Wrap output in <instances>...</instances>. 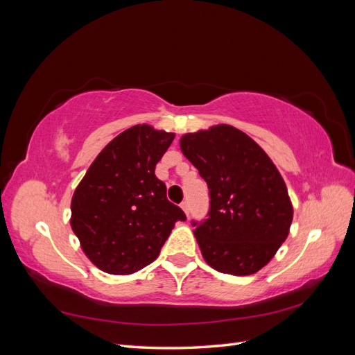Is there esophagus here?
I'll return each instance as SVG.
<instances>
[{"mask_svg":"<svg viewBox=\"0 0 355 355\" xmlns=\"http://www.w3.org/2000/svg\"><path fill=\"white\" fill-rule=\"evenodd\" d=\"M181 209H183V211L186 213V215H189V202L187 201L181 202Z\"/></svg>","mask_w":355,"mask_h":355,"instance_id":"34e87169","label":"esophagus"}]
</instances>
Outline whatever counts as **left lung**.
I'll use <instances>...</instances> for the list:
<instances>
[{
    "instance_id": "obj_1",
    "label": "left lung",
    "mask_w": 355,
    "mask_h": 355,
    "mask_svg": "<svg viewBox=\"0 0 355 355\" xmlns=\"http://www.w3.org/2000/svg\"><path fill=\"white\" fill-rule=\"evenodd\" d=\"M184 157L210 191L209 219L193 230L202 257L222 274L251 275L274 259L289 236L293 205L263 148L227 123L186 133Z\"/></svg>"
}]
</instances>
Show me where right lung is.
I'll use <instances>...</instances> for the list:
<instances>
[{
	"instance_id": "obj_1",
	"label": "right lung",
	"mask_w": 355,
	"mask_h": 355,
	"mask_svg": "<svg viewBox=\"0 0 355 355\" xmlns=\"http://www.w3.org/2000/svg\"><path fill=\"white\" fill-rule=\"evenodd\" d=\"M175 133L137 123L107 144L81 178L71 201V228L86 257L103 272L130 275L159 257L177 220L155 177Z\"/></svg>"
}]
</instances>
